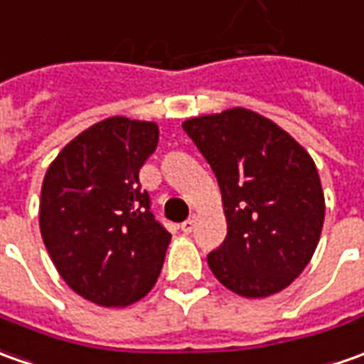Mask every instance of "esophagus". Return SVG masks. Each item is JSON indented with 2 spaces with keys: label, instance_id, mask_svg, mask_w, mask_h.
<instances>
[{
  "label": "esophagus",
  "instance_id": "1",
  "mask_svg": "<svg viewBox=\"0 0 364 364\" xmlns=\"http://www.w3.org/2000/svg\"><path fill=\"white\" fill-rule=\"evenodd\" d=\"M193 229H195V219H187V221H183L181 223V231L183 233H191Z\"/></svg>",
  "mask_w": 364,
  "mask_h": 364
}]
</instances>
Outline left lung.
<instances>
[{
    "label": "left lung",
    "mask_w": 364,
    "mask_h": 364,
    "mask_svg": "<svg viewBox=\"0 0 364 364\" xmlns=\"http://www.w3.org/2000/svg\"><path fill=\"white\" fill-rule=\"evenodd\" d=\"M183 129L223 197L227 237L207 255L209 269L241 296L283 291L321 239L325 195L315 161L277 123L243 107L193 117Z\"/></svg>",
    "instance_id": "1"
}]
</instances>
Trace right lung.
<instances>
[{
  "label": "right lung",
  "instance_id": "add662e5",
  "mask_svg": "<svg viewBox=\"0 0 364 364\" xmlns=\"http://www.w3.org/2000/svg\"><path fill=\"white\" fill-rule=\"evenodd\" d=\"M157 141V123L109 117L69 141L46 173L39 229L47 253L95 305H131L161 273L171 233L155 221L139 183Z\"/></svg>",
  "mask_w": 364,
  "mask_h": 364
}]
</instances>
